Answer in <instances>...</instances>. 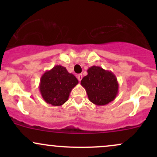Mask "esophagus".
<instances>
[{
    "mask_svg": "<svg viewBox=\"0 0 157 157\" xmlns=\"http://www.w3.org/2000/svg\"><path fill=\"white\" fill-rule=\"evenodd\" d=\"M82 74H79V75H77V79H78V80L80 81L82 80Z\"/></svg>",
    "mask_w": 157,
    "mask_h": 157,
    "instance_id": "34e87169",
    "label": "esophagus"
}]
</instances>
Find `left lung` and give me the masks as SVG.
Wrapping results in <instances>:
<instances>
[{"instance_id":"8db88e82","label":"left lung","mask_w":157,"mask_h":157,"mask_svg":"<svg viewBox=\"0 0 157 157\" xmlns=\"http://www.w3.org/2000/svg\"><path fill=\"white\" fill-rule=\"evenodd\" d=\"M81 80L89 100L97 105H105L112 102L118 94L119 84L114 74L100 66H93Z\"/></svg>"}]
</instances>
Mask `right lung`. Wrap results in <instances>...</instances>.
Instances as JSON below:
<instances>
[{"instance_id":"right-lung-1","label":"right lung","mask_w":157,"mask_h":157,"mask_svg":"<svg viewBox=\"0 0 157 157\" xmlns=\"http://www.w3.org/2000/svg\"><path fill=\"white\" fill-rule=\"evenodd\" d=\"M78 83L73 74L60 65L45 71L41 76L39 89L43 99L48 104L60 106L68 100L70 92Z\"/></svg>"}]
</instances>
